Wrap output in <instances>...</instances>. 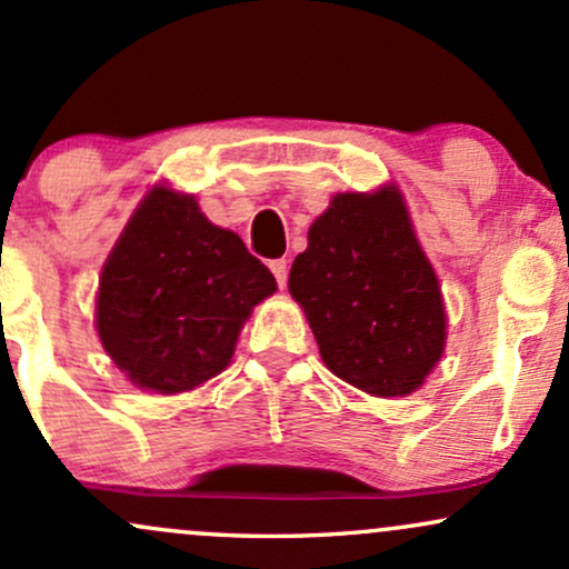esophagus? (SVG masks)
<instances>
[{
  "label": "esophagus",
  "instance_id": "obj_1",
  "mask_svg": "<svg viewBox=\"0 0 569 569\" xmlns=\"http://www.w3.org/2000/svg\"><path fill=\"white\" fill-rule=\"evenodd\" d=\"M270 270L272 276H276L280 289H286V283H289V262H286V259H276V262H270Z\"/></svg>",
  "mask_w": 569,
  "mask_h": 569
}]
</instances>
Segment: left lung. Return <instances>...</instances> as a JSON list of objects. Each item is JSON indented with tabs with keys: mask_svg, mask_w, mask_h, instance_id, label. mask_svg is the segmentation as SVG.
Returning <instances> with one entry per match:
<instances>
[{
	"mask_svg": "<svg viewBox=\"0 0 569 569\" xmlns=\"http://www.w3.org/2000/svg\"><path fill=\"white\" fill-rule=\"evenodd\" d=\"M323 363L363 393L409 396L447 342L433 267L396 187L335 194L289 276Z\"/></svg>",
	"mask_w": 569,
	"mask_h": 569,
	"instance_id": "8db88e82",
	"label": "left lung"
}]
</instances>
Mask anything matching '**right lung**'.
<instances>
[{"label":"right lung","instance_id":"right-lung-1","mask_svg":"<svg viewBox=\"0 0 569 569\" xmlns=\"http://www.w3.org/2000/svg\"><path fill=\"white\" fill-rule=\"evenodd\" d=\"M276 289L272 272L202 217L192 194L154 187L103 264L96 329L136 388L184 393L230 363L253 305Z\"/></svg>","mask_w":569,"mask_h":569}]
</instances>
